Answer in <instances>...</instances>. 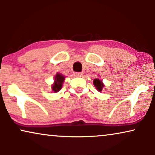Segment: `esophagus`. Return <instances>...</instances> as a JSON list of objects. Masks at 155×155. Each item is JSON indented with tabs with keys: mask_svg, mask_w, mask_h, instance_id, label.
<instances>
[{
	"mask_svg": "<svg viewBox=\"0 0 155 155\" xmlns=\"http://www.w3.org/2000/svg\"><path fill=\"white\" fill-rule=\"evenodd\" d=\"M74 76H78V77H80V76H82V75H83V73H82V72H74Z\"/></svg>",
	"mask_w": 155,
	"mask_h": 155,
	"instance_id": "34e87169",
	"label": "esophagus"
}]
</instances>
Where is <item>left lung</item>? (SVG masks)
Listing matches in <instances>:
<instances>
[{
	"instance_id": "1",
	"label": "left lung",
	"mask_w": 155,
	"mask_h": 155,
	"mask_svg": "<svg viewBox=\"0 0 155 155\" xmlns=\"http://www.w3.org/2000/svg\"><path fill=\"white\" fill-rule=\"evenodd\" d=\"M94 86H96V88H97V90L98 91H101L103 88H104V84H102V81H100L99 79H94Z\"/></svg>"
}]
</instances>
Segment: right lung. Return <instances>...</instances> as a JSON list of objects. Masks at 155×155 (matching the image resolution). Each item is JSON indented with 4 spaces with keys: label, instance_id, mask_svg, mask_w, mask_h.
Returning a JSON list of instances; mask_svg holds the SVG:
<instances>
[{
    "label": "right lung",
    "instance_id": "add662e5",
    "mask_svg": "<svg viewBox=\"0 0 155 155\" xmlns=\"http://www.w3.org/2000/svg\"><path fill=\"white\" fill-rule=\"evenodd\" d=\"M64 76L61 75L60 74H57L54 79V84L52 85V90L54 92H57L60 91L62 86L63 81H64Z\"/></svg>",
    "mask_w": 155,
    "mask_h": 155
}]
</instances>
